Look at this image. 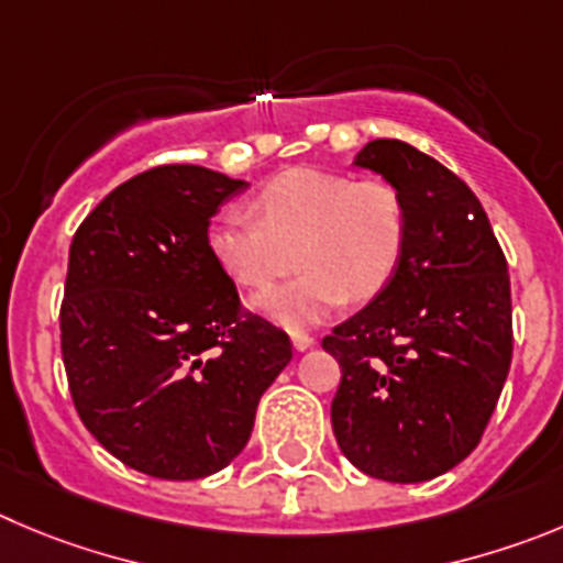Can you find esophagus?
Returning <instances> with one entry per match:
<instances>
[{
  "label": "esophagus",
  "mask_w": 563,
  "mask_h": 563,
  "mask_svg": "<svg viewBox=\"0 0 563 563\" xmlns=\"http://www.w3.org/2000/svg\"><path fill=\"white\" fill-rule=\"evenodd\" d=\"M291 344H294V350H297V353H306V350H311V346L317 344V339H311L308 333H294Z\"/></svg>",
  "instance_id": "obj_1"
}]
</instances>
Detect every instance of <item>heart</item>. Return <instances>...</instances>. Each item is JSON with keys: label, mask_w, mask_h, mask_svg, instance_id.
Returning <instances> with one entry per match:
<instances>
[{"label": "heart", "mask_w": 563, "mask_h": 563, "mask_svg": "<svg viewBox=\"0 0 563 563\" xmlns=\"http://www.w3.org/2000/svg\"><path fill=\"white\" fill-rule=\"evenodd\" d=\"M255 212L222 210L208 228V250L230 280L252 291L288 275L294 261L306 269L255 299V311L286 330L324 322L350 297L366 302L380 294L406 252V202L380 177L288 169L261 188Z\"/></svg>", "instance_id": "b5f03b06"}]
</instances>
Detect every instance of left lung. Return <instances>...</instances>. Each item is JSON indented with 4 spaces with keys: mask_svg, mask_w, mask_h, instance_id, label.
<instances>
[{
    "mask_svg": "<svg viewBox=\"0 0 563 563\" xmlns=\"http://www.w3.org/2000/svg\"><path fill=\"white\" fill-rule=\"evenodd\" d=\"M353 166L400 191L408 239L386 288L322 341L341 364L330 422L361 472L422 483L477 448L500 400L514 350L508 264L483 205L435 157L377 139Z\"/></svg>",
    "mask_w": 563,
    "mask_h": 563,
    "instance_id": "obj_1",
    "label": "left lung"
}]
</instances>
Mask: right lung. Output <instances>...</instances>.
<instances>
[{
    "mask_svg": "<svg viewBox=\"0 0 563 563\" xmlns=\"http://www.w3.org/2000/svg\"><path fill=\"white\" fill-rule=\"evenodd\" d=\"M250 186L172 163L130 177L77 228L60 350L82 424L110 455L161 481L224 470L291 341L244 317L208 250L210 217Z\"/></svg>",
    "mask_w": 563,
    "mask_h": 563,
    "instance_id": "1",
    "label": "right lung"
}]
</instances>
